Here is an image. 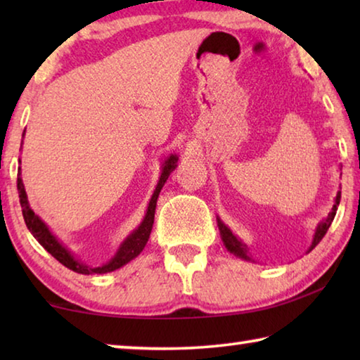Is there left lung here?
<instances>
[{
    "instance_id": "1",
    "label": "left lung",
    "mask_w": 360,
    "mask_h": 360,
    "mask_svg": "<svg viewBox=\"0 0 360 360\" xmlns=\"http://www.w3.org/2000/svg\"><path fill=\"white\" fill-rule=\"evenodd\" d=\"M340 198H341V192H338L337 193V200H335V205H333V208H332V211L328 212V216H327V219L324 222H321V225L318 227V230H316V235H314V240H313V245H311V248H309V251H311V249H314L316 246L319 245V241L324 238V235L327 233V230H328V227H330V224H332V221H333V217H335V214H337V206L340 205ZM217 225H219V230H221V236H222V241H224V245H225V248L229 249L230 252H233L235 255H238V257H241V259H249V255H248V249H246V246L243 245V243L236 238V236L231 233V231L225 227V225L221 222V221H217Z\"/></svg>"
}]
</instances>
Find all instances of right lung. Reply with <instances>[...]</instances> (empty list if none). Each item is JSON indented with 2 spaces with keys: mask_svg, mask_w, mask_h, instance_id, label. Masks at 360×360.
<instances>
[{
  "mask_svg": "<svg viewBox=\"0 0 360 360\" xmlns=\"http://www.w3.org/2000/svg\"><path fill=\"white\" fill-rule=\"evenodd\" d=\"M176 162H178V157H176V155H172L165 162V167H163L160 181H158V184L155 187V192H154V195H152L144 221L141 222V225H139V227L135 231H133L129 238L124 241V245L120 246L117 254H115V257L111 262H109V264L103 265V266L90 268V266H85L84 264H79V262L75 260V257H72V255L68 251H66V249L56 240V236H53L51 231H49V229L46 227V224L34 214L32 208H30L25 188H23V182H22V178H20V168H19V176H17V188H19V197H20V206H22L23 219H25V224H27L28 230L32 231L34 238L39 241V245L44 248L49 254H52L53 257H56L60 262V264L65 265L66 268H70V270L76 271V273H82V275L114 271V270H117V268H120L122 265L129 264L131 259H135L136 255L144 249L146 243H148V240H149L152 224H154V214H155V205H157L158 193H160V188L163 187V184H165V181L168 179L169 173H172L174 169Z\"/></svg>",
  "mask_w": 360,
  "mask_h": 360,
  "instance_id": "obj_1",
  "label": "right lung"
}]
</instances>
